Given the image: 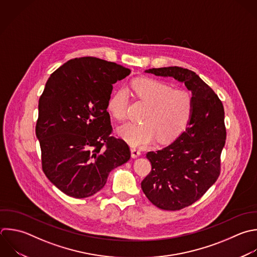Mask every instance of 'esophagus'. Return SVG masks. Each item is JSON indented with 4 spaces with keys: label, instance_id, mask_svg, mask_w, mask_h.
Returning <instances> with one entry per match:
<instances>
[{
    "label": "esophagus",
    "instance_id": "obj_1",
    "mask_svg": "<svg viewBox=\"0 0 257 257\" xmlns=\"http://www.w3.org/2000/svg\"><path fill=\"white\" fill-rule=\"evenodd\" d=\"M131 153H132V158L133 159H137V158H139L141 156V151L136 149V148H132L131 149Z\"/></svg>",
    "mask_w": 257,
    "mask_h": 257
}]
</instances>
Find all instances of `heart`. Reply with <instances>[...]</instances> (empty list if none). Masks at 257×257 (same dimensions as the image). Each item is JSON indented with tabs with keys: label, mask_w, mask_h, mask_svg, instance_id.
Wrapping results in <instances>:
<instances>
[{
	"label": "heart",
	"mask_w": 257,
	"mask_h": 257,
	"mask_svg": "<svg viewBox=\"0 0 257 257\" xmlns=\"http://www.w3.org/2000/svg\"><path fill=\"white\" fill-rule=\"evenodd\" d=\"M136 95L149 105L142 123H125L117 128V134L133 147H145L156 140L170 143L187 128L193 115L192 96L184 90L173 87L155 78H139L133 81ZM128 93L125 88L115 90L107 102V110L113 117H126Z\"/></svg>",
	"instance_id": "b5f03b06"
}]
</instances>
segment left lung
I'll list each match as a JSON object with an SVG mask.
<instances>
[{
    "instance_id": "left-lung-1",
    "label": "left lung",
    "mask_w": 257,
    "mask_h": 257,
    "mask_svg": "<svg viewBox=\"0 0 257 257\" xmlns=\"http://www.w3.org/2000/svg\"><path fill=\"white\" fill-rule=\"evenodd\" d=\"M145 72L173 77L192 93L194 109L187 128L169 146L147 154L152 171L142 182L143 192L155 206L180 210L199 200L219 177L226 140L223 104L189 69L171 66Z\"/></svg>"
}]
</instances>
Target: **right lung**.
<instances>
[{"mask_svg":"<svg viewBox=\"0 0 257 257\" xmlns=\"http://www.w3.org/2000/svg\"><path fill=\"white\" fill-rule=\"evenodd\" d=\"M130 73L116 63L81 57L64 63L47 80L36 137L43 171L64 194L78 199L94 195L110 171L130 160L125 142L110 136L106 110L112 84Z\"/></svg>","mask_w":257,"mask_h":257,"instance_id":"add662e5","label":"right lung"}]
</instances>
